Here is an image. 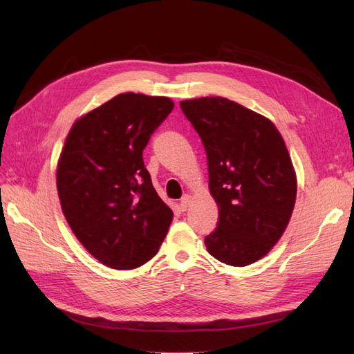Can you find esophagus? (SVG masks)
I'll return each mask as SVG.
<instances>
[{"label":"esophagus","instance_id":"obj_1","mask_svg":"<svg viewBox=\"0 0 354 354\" xmlns=\"http://www.w3.org/2000/svg\"><path fill=\"white\" fill-rule=\"evenodd\" d=\"M190 203H192V196L185 195L183 198H181V201H180V207H181V209L186 211L190 207Z\"/></svg>","mask_w":354,"mask_h":354}]
</instances>
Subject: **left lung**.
Segmentation results:
<instances>
[{
  "mask_svg": "<svg viewBox=\"0 0 354 354\" xmlns=\"http://www.w3.org/2000/svg\"><path fill=\"white\" fill-rule=\"evenodd\" d=\"M208 158L217 229L205 238L218 261L243 267L269 252L295 205L297 177L274 124L224 97L180 102Z\"/></svg>",
  "mask_w": 354,
  "mask_h": 354,
  "instance_id": "1",
  "label": "left lung"
}]
</instances>
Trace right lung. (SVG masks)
Wrapping results in <instances>:
<instances>
[{
  "mask_svg": "<svg viewBox=\"0 0 354 354\" xmlns=\"http://www.w3.org/2000/svg\"><path fill=\"white\" fill-rule=\"evenodd\" d=\"M173 108L168 97L118 94L75 121L62 149V211L84 248L112 269L153 259L173 221L143 162L149 138Z\"/></svg>",
  "mask_w": 354,
  "mask_h": 354,
  "instance_id": "right-lung-1",
  "label": "right lung"
}]
</instances>
